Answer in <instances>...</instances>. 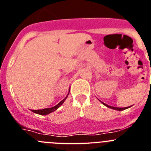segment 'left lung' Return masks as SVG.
<instances>
[{"mask_svg":"<svg viewBox=\"0 0 151 151\" xmlns=\"http://www.w3.org/2000/svg\"><path fill=\"white\" fill-rule=\"evenodd\" d=\"M104 105H105L106 106H107V107L109 108H111V109H113V110H119V111H122V110H125V109H127V108L130 107V106H128V107H114V106H109V105L106 104H104V103L101 102Z\"/></svg>","mask_w":151,"mask_h":151,"instance_id":"left-lung-1","label":"left lung"}]
</instances>
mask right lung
<instances>
[{
	"label": "right lung",
	"mask_w": 151,
	"mask_h": 151,
	"mask_svg": "<svg viewBox=\"0 0 151 151\" xmlns=\"http://www.w3.org/2000/svg\"><path fill=\"white\" fill-rule=\"evenodd\" d=\"M69 93H68L67 96L69 95ZM67 96H66L65 98H64L63 101H61L58 104H57L56 106H53V107H50V108H45V109H43V110H32V111L33 112V113H37V114H39V115H47V114H49V113H52V112L55 111V110H57L58 108L60 107V106H61V105L63 104V102L65 101V100L66 99V97H67Z\"/></svg>",
	"instance_id": "add662e5"
}]
</instances>
